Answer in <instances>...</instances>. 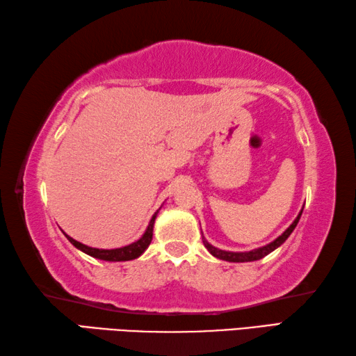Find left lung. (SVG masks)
Wrapping results in <instances>:
<instances>
[{
	"label": "left lung",
	"mask_w": 356,
	"mask_h": 356,
	"mask_svg": "<svg viewBox=\"0 0 356 356\" xmlns=\"http://www.w3.org/2000/svg\"><path fill=\"white\" fill-rule=\"evenodd\" d=\"M300 215H302V210L299 213V216H297L294 219V222L289 225V227L283 232V234L275 238V240L273 243H269L266 245H263V248H258V249H254V250H249V252H229V250H221L215 248V245H211L209 241L205 240V238L202 236V243L207 248V250L210 252V254L213 257L219 258V260H224V261H232V263H244V261H255V260H260V258L266 257L268 254H270V252L275 250L277 248H280V245L286 241V238L293 234V230L296 229L297 222H299L300 219Z\"/></svg>",
	"instance_id": "obj_1"
}]
</instances>
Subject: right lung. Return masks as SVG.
<instances>
[{
  "mask_svg": "<svg viewBox=\"0 0 356 356\" xmlns=\"http://www.w3.org/2000/svg\"><path fill=\"white\" fill-rule=\"evenodd\" d=\"M157 213L159 210L154 213V216L151 218L149 225H147L146 232L143 234V236L140 238L132 244L124 245V248H118V249H96V248H90V245L82 244L79 241L73 240V238L68 236L65 234V236L68 238V241L77 248L79 250H82L83 254H87L90 257H95V258H99V260H106V261H129V260H134V258H138L143 252L147 249V245L151 244L152 241V232H154V222H156V218H157Z\"/></svg>",
  "mask_w": 356,
  "mask_h": 356,
  "instance_id": "add662e5",
  "label": "right lung"
}]
</instances>
